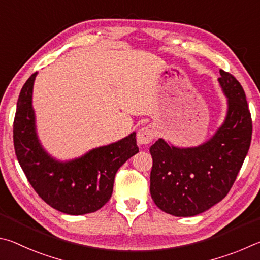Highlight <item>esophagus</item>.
<instances>
[{
    "instance_id": "esophagus-1",
    "label": "esophagus",
    "mask_w": 260,
    "mask_h": 260,
    "mask_svg": "<svg viewBox=\"0 0 260 260\" xmlns=\"http://www.w3.org/2000/svg\"><path fill=\"white\" fill-rule=\"evenodd\" d=\"M154 138H155V130L151 125L142 127L137 134V142L139 145H148L153 142Z\"/></svg>"
}]
</instances>
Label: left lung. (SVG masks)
<instances>
[{
    "instance_id": "obj_1",
    "label": "left lung",
    "mask_w": 260,
    "mask_h": 260,
    "mask_svg": "<svg viewBox=\"0 0 260 260\" xmlns=\"http://www.w3.org/2000/svg\"><path fill=\"white\" fill-rule=\"evenodd\" d=\"M219 73L227 114L216 134L197 147H176L160 138L149 148L152 199L169 215L193 217L220 202L248 154L252 121L244 90L230 73Z\"/></svg>"
}]
</instances>
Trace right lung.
<instances>
[{"mask_svg":"<svg viewBox=\"0 0 260 260\" xmlns=\"http://www.w3.org/2000/svg\"><path fill=\"white\" fill-rule=\"evenodd\" d=\"M36 74L26 81L17 102L13 145L18 162L31 187L50 207L74 216L97 211L112 197L118 168L139 152L136 133L74 160H56L45 152L36 134L31 105Z\"/></svg>","mask_w":260,"mask_h":260,"instance_id":"1","label":"right lung"}]
</instances>
